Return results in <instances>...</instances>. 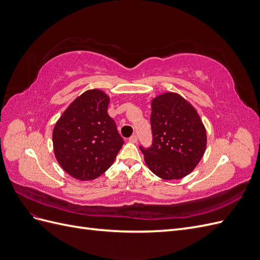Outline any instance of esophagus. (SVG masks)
I'll return each mask as SVG.
<instances>
[{"mask_svg": "<svg viewBox=\"0 0 260 260\" xmlns=\"http://www.w3.org/2000/svg\"><path fill=\"white\" fill-rule=\"evenodd\" d=\"M129 141H130L131 143H137L138 142V137L136 135H133V136H131L129 138Z\"/></svg>", "mask_w": 260, "mask_h": 260, "instance_id": "obj_1", "label": "esophagus"}]
</instances>
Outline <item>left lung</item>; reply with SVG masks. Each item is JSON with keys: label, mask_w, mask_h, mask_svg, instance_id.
Returning <instances> with one entry per match:
<instances>
[{"label": "left lung", "mask_w": 260, "mask_h": 260, "mask_svg": "<svg viewBox=\"0 0 260 260\" xmlns=\"http://www.w3.org/2000/svg\"><path fill=\"white\" fill-rule=\"evenodd\" d=\"M153 143L140 149L153 174L164 180L181 179L194 170L205 153L206 129L196 109L177 93L152 101Z\"/></svg>", "instance_id": "obj_1"}]
</instances>
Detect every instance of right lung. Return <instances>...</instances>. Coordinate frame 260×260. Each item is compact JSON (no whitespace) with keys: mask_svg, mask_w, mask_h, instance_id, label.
<instances>
[{"mask_svg":"<svg viewBox=\"0 0 260 260\" xmlns=\"http://www.w3.org/2000/svg\"><path fill=\"white\" fill-rule=\"evenodd\" d=\"M109 96L99 89L78 96L53 130L54 154L73 178L93 180L112 166L123 140L109 117Z\"/></svg>","mask_w":260,"mask_h":260,"instance_id":"1","label":"right lung"}]
</instances>
